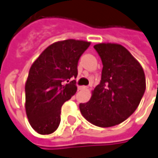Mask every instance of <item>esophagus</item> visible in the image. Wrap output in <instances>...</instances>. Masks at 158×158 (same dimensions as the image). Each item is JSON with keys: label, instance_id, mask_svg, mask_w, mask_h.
<instances>
[{"label": "esophagus", "instance_id": "34e87169", "mask_svg": "<svg viewBox=\"0 0 158 158\" xmlns=\"http://www.w3.org/2000/svg\"><path fill=\"white\" fill-rule=\"evenodd\" d=\"M88 87L87 86H79V89H80V90H86V89H87Z\"/></svg>", "mask_w": 158, "mask_h": 158}]
</instances>
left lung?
Wrapping results in <instances>:
<instances>
[{
  "label": "left lung",
  "mask_w": 158,
  "mask_h": 158,
  "mask_svg": "<svg viewBox=\"0 0 158 158\" xmlns=\"http://www.w3.org/2000/svg\"><path fill=\"white\" fill-rule=\"evenodd\" d=\"M102 62V79L87 102L80 103L82 116L100 127L118 125L139 106L146 89L141 64L125 47L117 43L94 46Z\"/></svg>",
  "instance_id": "obj_1"
}]
</instances>
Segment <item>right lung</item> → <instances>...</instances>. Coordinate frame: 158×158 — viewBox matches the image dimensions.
<instances>
[{"instance_id":"obj_1","label":"right lung","mask_w":158,"mask_h":158,"mask_svg":"<svg viewBox=\"0 0 158 158\" xmlns=\"http://www.w3.org/2000/svg\"><path fill=\"white\" fill-rule=\"evenodd\" d=\"M91 42L60 40L49 45L31 64L25 82V112L40 134H50L59 127L61 108L77 92L78 62Z\"/></svg>"}]
</instances>
